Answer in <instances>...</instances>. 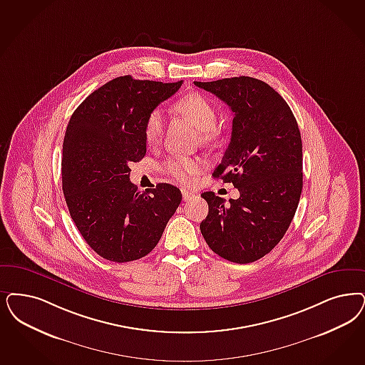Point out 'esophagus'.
<instances>
[{"label":"esophagus","mask_w":365,"mask_h":365,"mask_svg":"<svg viewBox=\"0 0 365 365\" xmlns=\"http://www.w3.org/2000/svg\"><path fill=\"white\" fill-rule=\"evenodd\" d=\"M182 197H183V201L187 202L192 200V198H195V194L191 192L189 190L183 189L182 190Z\"/></svg>","instance_id":"obj_1"}]
</instances>
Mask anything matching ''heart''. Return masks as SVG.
I'll list each match as a JSON object with an SVG mask.
<instances>
[{
	"label": "heart",
	"instance_id": "obj_1",
	"mask_svg": "<svg viewBox=\"0 0 365 365\" xmlns=\"http://www.w3.org/2000/svg\"><path fill=\"white\" fill-rule=\"evenodd\" d=\"M175 110L189 118L190 123L201 130L203 140L214 136V126L217 124V110L213 102L201 93H189L176 101ZM164 115L160 109H153L148 114L144 124V136L148 144H156L163 135ZM202 164L197 159L186 156H173L164 163L167 174L179 180L189 182L201 171Z\"/></svg>",
	"mask_w": 365,
	"mask_h": 365
}]
</instances>
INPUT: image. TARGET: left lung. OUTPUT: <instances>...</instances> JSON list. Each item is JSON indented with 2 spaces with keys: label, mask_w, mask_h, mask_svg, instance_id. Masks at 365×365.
<instances>
[{
  "label": "left lung",
  "mask_w": 365,
  "mask_h": 365,
  "mask_svg": "<svg viewBox=\"0 0 365 365\" xmlns=\"http://www.w3.org/2000/svg\"><path fill=\"white\" fill-rule=\"evenodd\" d=\"M224 101L235 114L232 138L213 176L239 189L237 200L206 191L201 233L229 262L262 259L283 239L297 212L302 186V138L287 102L251 76L194 82Z\"/></svg>",
  "instance_id": "1"
}]
</instances>
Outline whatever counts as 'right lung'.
Returning <instances> with one entry per match:
<instances>
[{
  "label": "right lung",
  "instance_id": "right-lung-1",
  "mask_svg": "<svg viewBox=\"0 0 365 365\" xmlns=\"http://www.w3.org/2000/svg\"><path fill=\"white\" fill-rule=\"evenodd\" d=\"M182 81L163 83L118 76L97 88L66 129L62 186L82 237L114 263L147 256L182 201L180 190L159 183L145 192L129 180V163L145 156L144 124Z\"/></svg>",
  "mask_w": 365,
  "mask_h": 365
}]
</instances>
